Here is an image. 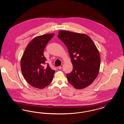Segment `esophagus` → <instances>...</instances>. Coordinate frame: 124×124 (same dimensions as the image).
I'll return each mask as SVG.
<instances>
[{
  "mask_svg": "<svg viewBox=\"0 0 124 124\" xmlns=\"http://www.w3.org/2000/svg\"><path fill=\"white\" fill-rule=\"evenodd\" d=\"M63 65H61L59 67V69H61L63 68Z\"/></svg>",
  "mask_w": 124,
  "mask_h": 124,
  "instance_id": "34e87169",
  "label": "esophagus"
}]
</instances>
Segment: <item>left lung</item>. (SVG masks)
I'll list each match as a JSON object with an SVG mask.
<instances>
[{"mask_svg": "<svg viewBox=\"0 0 124 124\" xmlns=\"http://www.w3.org/2000/svg\"><path fill=\"white\" fill-rule=\"evenodd\" d=\"M58 37L67 48L73 70L66 77L75 88H85L98 76L100 65V54L91 38L85 34L60 31Z\"/></svg>", "mask_w": 124, "mask_h": 124, "instance_id": "left-lung-1", "label": "left lung"}]
</instances>
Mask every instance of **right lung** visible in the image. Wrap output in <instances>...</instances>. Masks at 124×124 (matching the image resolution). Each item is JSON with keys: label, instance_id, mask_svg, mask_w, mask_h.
Wrapping results in <instances>:
<instances>
[{"label": "right lung", "instance_id": "1", "mask_svg": "<svg viewBox=\"0 0 124 124\" xmlns=\"http://www.w3.org/2000/svg\"><path fill=\"white\" fill-rule=\"evenodd\" d=\"M54 33L46 34L34 38L26 47L21 61L22 74L26 81L32 86L43 89L52 82L55 71L51 68L44 55V51L48 42Z\"/></svg>", "mask_w": 124, "mask_h": 124}]
</instances>
